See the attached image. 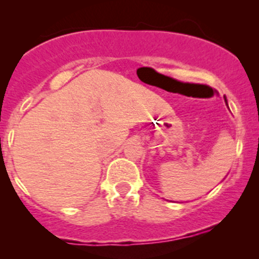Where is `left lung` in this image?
<instances>
[{"instance_id": "left-lung-1", "label": "left lung", "mask_w": 259, "mask_h": 259, "mask_svg": "<svg viewBox=\"0 0 259 259\" xmlns=\"http://www.w3.org/2000/svg\"><path fill=\"white\" fill-rule=\"evenodd\" d=\"M224 99H226V96H224ZM226 101H227V100H226Z\"/></svg>"}]
</instances>
